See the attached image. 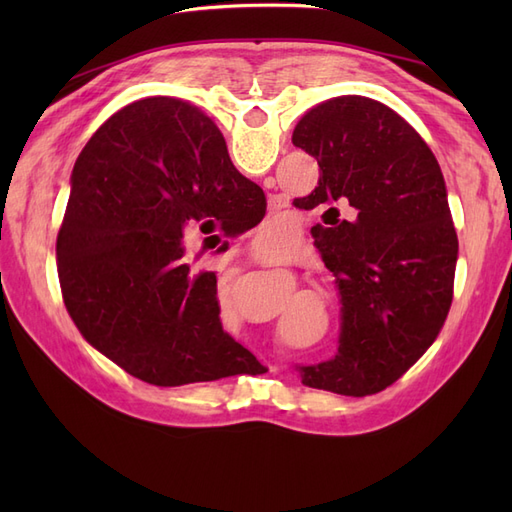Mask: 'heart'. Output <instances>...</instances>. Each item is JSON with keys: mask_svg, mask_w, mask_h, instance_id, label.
Instances as JSON below:
<instances>
[{"mask_svg": "<svg viewBox=\"0 0 512 512\" xmlns=\"http://www.w3.org/2000/svg\"><path fill=\"white\" fill-rule=\"evenodd\" d=\"M299 232L294 230L290 224H286L280 218H271L265 224H262L252 241V250L258 258L262 260H286L290 256L297 254L299 250ZM220 307L222 312H228L230 309V297L228 292H220Z\"/></svg>", "mask_w": 512, "mask_h": 512, "instance_id": "1", "label": "heart"}]
</instances>
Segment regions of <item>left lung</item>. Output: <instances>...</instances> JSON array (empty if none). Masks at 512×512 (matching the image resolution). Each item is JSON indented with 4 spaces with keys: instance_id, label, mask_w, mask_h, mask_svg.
<instances>
[{
    "instance_id": "8db88e82",
    "label": "left lung",
    "mask_w": 512,
    "mask_h": 512,
    "mask_svg": "<svg viewBox=\"0 0 512 512\" xmlns=\"http://www.w3.org/2000/svg\"><path fill=\"white\" fill-rule=\"evenodd\" d=\"M292 145L320 166L301 207L354 209V220L314 232L342 294V331L333 359L297 367L301 382L348 397L380 393L436 342L453 303L459 243L440 164L404 117L363 96L314 106Z\"/></svg>"
}]
</instances>
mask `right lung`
<instances>
[{
  "label": "right lung",
  "instance_id": "obj_1",
  "mask_svg": "<svg viewBox=\"0 0 512 512\" xmlns=\"http://www.w3.org/2000/svg\"><path fill=\"white\" fill-rule=\"evenodd\" d=\"M262 198L196 106L145 98L121 108L76 160L57 235L59 286L76 329L156 386L262 374L222 329L215 273H192L183 247L194 222H220L224 232L252 224Z\"/></svg>",
  "mask_w": 512,
  "mask_h": 512
}]
</instances>
